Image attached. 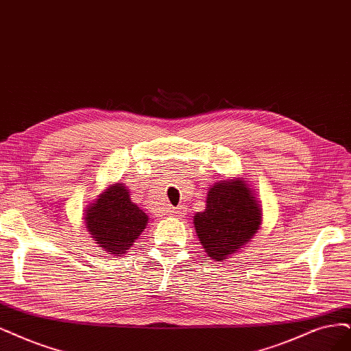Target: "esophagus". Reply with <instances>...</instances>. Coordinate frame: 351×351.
Here are the masks:
<instances>
[{
  "label": "esophagus",
  "mask_w": 351,
  "mask_h": 351,
  "mask_svg": "<svg viewBox=\"0 0 351 351\" xmlns=\"http://www.w3.org/2000/svg\"><path fill=\"white\" fill-rule=\"evenodd\" d=\"M171 213H172V215H173V217L182 218V217L186 214V208H185L184 205H179V206H176V208H173Z\"/></svg>",
  "instance_id": "esophagus-1"
}]
</instances>
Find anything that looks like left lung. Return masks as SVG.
<instances>
[{"mask_svg":"<svg viewBox=\"0 0 351 351\" xmlns=\"http://www.w3.org/2000/svg\"><path fill=\"white\" fill-rule=\"evenodd\" d=\"M198 239L210 258L224 261L243 249L262 224V211L243 180L215 184L206 208L193 217Z\"/></svg>","mask_w":351,"mask_h":351,"instance_id":"obj_1","label":"left lung"}]
</instances>
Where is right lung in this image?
Wrapping results in <instances>:
<instances>
[{
	"label": "right lung",
	"instance_id": "1",
	"mask_svg": "<svg viewBox=\"0 0 351 351\" xmlns=\"http://www.w3.org/2000/svg\"><path fill=\"white\" fill-rule=\"evenodd\" d=\"M147 215L132 202L128 189L115 184L89 205L86 228L93 239L110 254H123L146 228Z\"/></svg>",
	"mask_w": 351,
	"mask_h": 351
}]
</instances>
